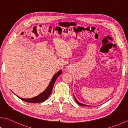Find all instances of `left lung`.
I'll use <instances>...</instances> for the list:
<instances>
[{"label":"left lung","instance_id":"obj_1","mask_svg":"<svg viewBox=\"0 0 128 128\" xmlns=\"http://www.w3.org/2000/svg\"><path fill=\"white\" fill-rule=\"evenodd\" d=\"M74 99H75V100H76V103H77L78 104H80V105H82V106H88L87 105H86V104H80V102H79L76 100V97L74 96Z\"/></svg>","mask_w":128,"mask_h":128}]
</instances>
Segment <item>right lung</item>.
<instances>
[{"label":"right lung","mask_w":128,"mask_h":128,"mask_svg":"<svg viewBox=\"0 0 128 128\" xmlns=\"http://www.w3.org/2000/svg\"><path fill=\"white\" fill-rule=\"evenodd\" d=\"M62 71L59 70L57 73H56L55 75L53 76L52 80L50 83L48 87V88L45 90V91H44L42 94H40L38 95V96H36L34 97V98H28V99H25V98H20V97L17 96L19 97V98L22 100V101H24L25 102H30V103H40L42 102L45 101L46 100H47L48 97L50 96L51 94V93L52 92L53 86H54V84L55 83V80H56V79L58 78V76H59L60 74H62Z\"/></svg>","instance_id":"right-lung-1"}]
</instances>
